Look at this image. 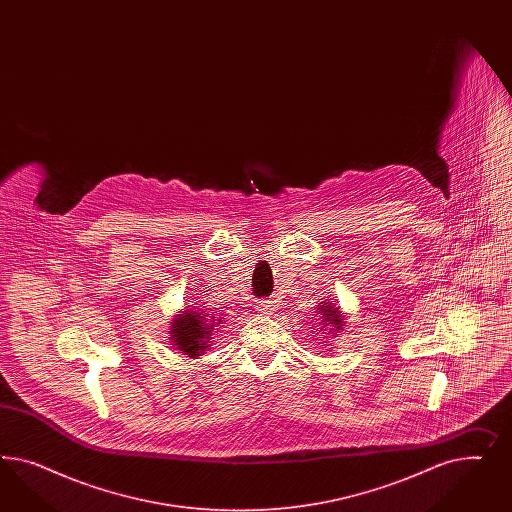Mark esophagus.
<instances>
[{"instance_id": "1", "label": "esophagus", "mask_w": 512, "mask_h": 512, "mask_svg": "<svg viewBox=\"0 0 512 512\" xmlns=\"http://www.w3.org/2000/svg\"><path fill=\"white\" fill-rule=\"evenodd\" d=\"M259 311H261V313H270V311H272V306H268V304H266V302H264V304H259Z\"/></svg>"}]
</instances>
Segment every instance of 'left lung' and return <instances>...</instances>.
I'll list each match as a JSON object with an SVG mask.
<instances>
[{"instance_id":"obj_1","label":"left lung","mask_w":512,"mask_h":512,"mask_svg":"<svg viewBox=\"0 0 512 512\" xmlns=\"http://www.w3.org/2000/svg\"><path fill=\"white\" fill-rule=\"evenodd\" d=\"M317 317L319 321L323 323V330L325 326H330V334L332 336H338L336 332H341L345 328V319H343V313L340 311V306H334L330 300H325L317 306Z\"/></svg>"}]
</instances>
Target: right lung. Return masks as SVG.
Returning <instances> with one entry per match:
<instances>
[{
    "label": "right lung",
    "instance_id": "obj_1",
    "mask_svg": "<svg viewBox=\"0 0 512 512\" xmlns=\"http://www.w3.org/2000/svg\"><path fill=\"white\" fill-rule=\"evenodd\" d=\"M221 325V319L214 317L212 313H206L201 308L176 311L174 319L169 326L171 345L176 351L189 358L201 357L202 353L210 347L212 332L216 326Z\"/></svg>",
    "mask_w": 512,
    "mask_h": 512
}]
</instances>
